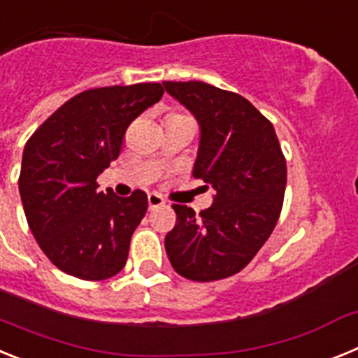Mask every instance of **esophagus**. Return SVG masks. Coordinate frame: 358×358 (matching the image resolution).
I'll list each match as a JSON object with an SVG mask.
<instances>
[{
    "label": "esophagus",
    "instance_id": "1",
    "mask_svg": "<svg viewBox=\"0 0 358 358\" xmlns=\"http://www.w3.org/2000/svg\"><path fill=\"white\" fill-rule=\"evenodd\" d=\"M164 204H166V201L159 194H148V208L150 210H156V208L164 206Z\"/></svg>",
    "mask_w": 358,
    "mask_h": 358
}]
</instances>
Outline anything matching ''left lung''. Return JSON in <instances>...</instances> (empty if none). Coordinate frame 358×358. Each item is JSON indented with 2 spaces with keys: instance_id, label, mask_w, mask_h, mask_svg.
Instances as JSON below:
<instances>
[{
  "instance_id": "obj_1",
  "label": "left lung",
  "mask_w": 358,
  "mask_h": 358,
  "mask_svg": "<svg viewBox=\"0 0 358 358\" xmlns=\"http://www.w3.org/2000/svg\"><path fill=\"white\" fill-rule=\"evenodd\" d=\"M201 123L194 177L217 189L208 210L172 204L164 238L177 274L192 281L240 273L274 231L283 208L287 161L273 123L248 98L206 82H163Z\"/></svg>"
}]
</instances>
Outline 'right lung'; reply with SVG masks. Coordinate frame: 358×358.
Returning a JSON list of instances; mask_svg holds the SVG:
<instances>
[{
  "instance_id": "right-lung-1",
  "label": "right lung",
  "mask_w": 358,
  "mask_h": 358,
  "mask_svg": "<svg viewBox=\"0 0 358 358\" xmlns=\"http://www.w3.org/2000/svg\"><path fill=\"white\" fill-rule=\"evenodd\" d=\"M163 93L157 82L82 91L24 145L19 173L24 215L39 248L62 273L100 281L125 267L132 233L147 213V194H103L96 177L120 156L129 125Z\"/></svg>"
}]
</instances>
